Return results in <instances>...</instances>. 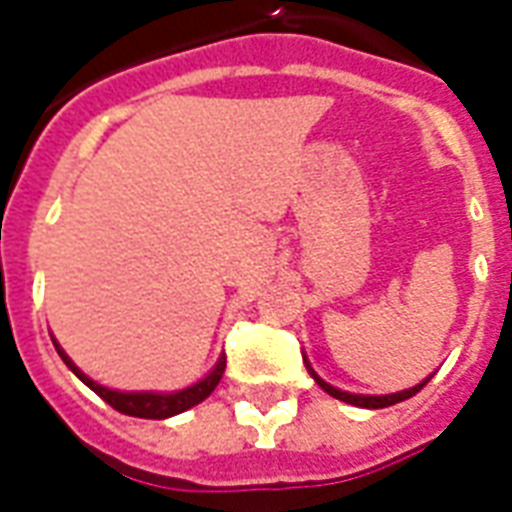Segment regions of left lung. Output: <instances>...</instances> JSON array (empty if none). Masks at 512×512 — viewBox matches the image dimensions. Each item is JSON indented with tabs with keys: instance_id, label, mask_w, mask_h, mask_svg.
Here are the masks:
<instances>
[{
	"instance_id": "obj_1",
	"label": "left lung",
	"mask_w": 512,
	"mask_h": 512,
	"mask_svg": "<svg viewBox=\"0 0 512 512\" xmlns=\"http://www.w3.org/2000/svg\"><path fill=\"white\" fill-rule=\"evenodd\" d=\"M304 365H307V370H310V376L315 378V384L321 386L323 392H329L332 397H337V400H343V403H351V406H359V408H386V406H395V403H400V400H408V397H414L422 389V386L428 384L430 378L428 376L425 381H419L417 386H411V389H403V392H392V395H354V392H343V389H337V386L326 384L315 370H312V365L307 362V356H304Z\"/></svg>"
}]
</instances>
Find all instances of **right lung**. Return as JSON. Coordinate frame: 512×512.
I'll return each mask as SVG.
<instances>
[{
  "instance_id": "obj_1",
  "label": "right lung",
  "mask_w": 512,
  "mask_h": 512,
  "mask_svg": "<svg viewBox=\"0 0 512 512\" xmlns=\"http://www.w3.org/2000/svg\"><path fill=\"white\" fill-rule=\"evenodd\" d=\"M54 340V337H51ZM54 348H57V354L65 365L71 367L73 376L79 378L82 384H87L93 389L95 395L104 397L109 406L120 411V414H128V417H142V419H167L175 417V414H183V411H189L191 406H197L202 403L205 397L211 395L216 384L222 381L224 376V365H227V356H219V362L213 365V370L200 381H194L186 389H175V392H120V389H109V386L98 384L93 378L82 373L79 367L73 365V359L60 348V343L54 340Z\"/></svg>"
}]
</instances>
